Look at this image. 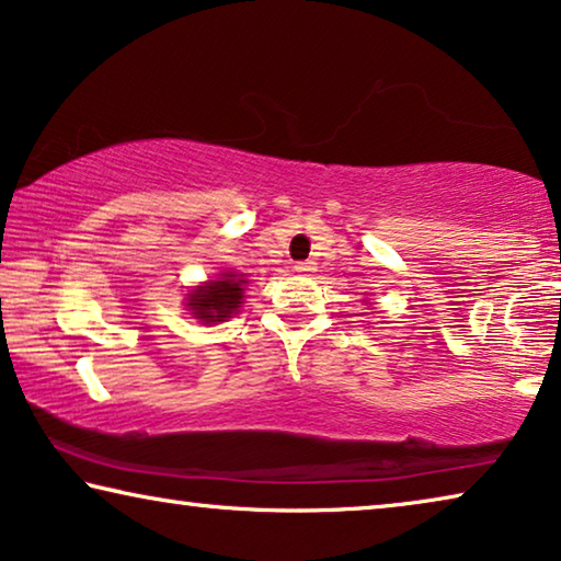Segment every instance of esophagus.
<instances>
[{"instance_id":"1","label":"esophagus","mask_w":561,"mask_h":561,"mask_svg":"<svg viewBox=\"0 0 561 561\" xmlns=\"http://www.w3.org/2000/svg\"><path fill=\"white\" fill-rule=\"evenodd\" d=\"M295 272H297V274L314 272V262H297V264H295Z\"/></svg>"}]
</instances>
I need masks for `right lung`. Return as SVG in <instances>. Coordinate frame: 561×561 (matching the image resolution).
I'll return each instance as SVG.
<instances>
[{
  "mask_svg": "<svg viewBox=\"0 0 561 561\" xmlns=\"http://www.w3.org/2000/svg\"><path fill=\"white\" fill-rule=\"evenodd\" d=\"M244 274L221 272L216 279H208L186 295L188 312L204 324L229 320L244 305Z\"/></svg>",
  "mask_w": 561,
  "mask_h": 561,
  "instance_id": "obj_1",
  "label": "right lung"
}]
</instances>
